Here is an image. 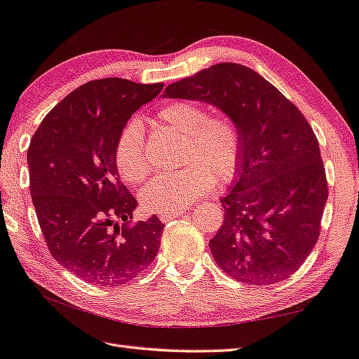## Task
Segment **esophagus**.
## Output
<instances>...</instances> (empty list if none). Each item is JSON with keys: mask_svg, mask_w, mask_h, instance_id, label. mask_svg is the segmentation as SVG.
<instances>
[{"mask_svg": "<svg viewBox=\"0 0 359 359\" xmlns=\"http://www.w3.org/2000/svg\"><path fill=\"white\" fill-rule=\"evenodd\" d=\"M182 214H185V212H183V210H174V211H170V212H162L159 219H161L163 223H166V222H170V220H172V219L180 217Z\"/></svg>", "mask_w": 359, "mask_h": 359, "instance_id": "obj_1", "label": "esophagus"}]
</instances>
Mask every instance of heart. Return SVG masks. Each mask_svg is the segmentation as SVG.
I'll list each match as a JSON object with an SVG mask.
<instances>
[{"label":"heart","mask_w":359,"mask_h":359,"mask_svg":"<svg viewBox=\"0 0 359 359\" xmlns=\"http://www.w3.org/2000/svg\"><path fill=\"white\" fill-rule=\"evenodd\" d=\"M163 127L182 136V170L154 177L140 191V205L149 212H170L189 206L212 191L215 180L234 179L241 162L240 130L228 116H208L196 102L174 101L157 111ZM116 168L128 183L149 172L144 125L131 119L119 133L114 149Z\"/></svg>","instance_id":"1"}]
</instances>
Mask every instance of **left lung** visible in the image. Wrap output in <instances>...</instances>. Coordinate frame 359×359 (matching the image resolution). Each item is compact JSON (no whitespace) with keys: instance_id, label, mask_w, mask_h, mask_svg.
I'll return each instance as SVG.
<instances>
[{"instance_id":"left-lung-1","label":"left lung","mask_w":359,"mask_h":359,"mask_svg":"<svg viewBox=\"0 0 359 359\" xmlns=\"http://www.w3.org/2000/svg\"><path fill=\"white\" fill-rule=\"evenodd\" d=\"M163 97L219 108L241 135V162L220 202L224 220L210 240L219 268L263 286L289 278L320 236L327 182L320 145L303 113L249 67L220 62L170 84Z\"/></svg>"}]
</instances>
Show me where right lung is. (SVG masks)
I'll use <instances>...</instances> for the list:
<instances>
[{
  "instance_id": "1",
  "label": "right lung",
  "mask_w": 359,
  "mask_h": 359,
  "mask_svg": "<svg viewBox=\"0 0 359 359\" xmlns=\"http://www.w3.org/2000/svg\"><path fill=\"white\" fill-rule=\"evenodd\" d=\"M162 88L90 81L64 97L30 140V194L48 251L91 285H125L159 251L163 223L153 215L131 224L137 200L119 180L114 149L131 114Z\"/></svg>"
}]
</instances>
